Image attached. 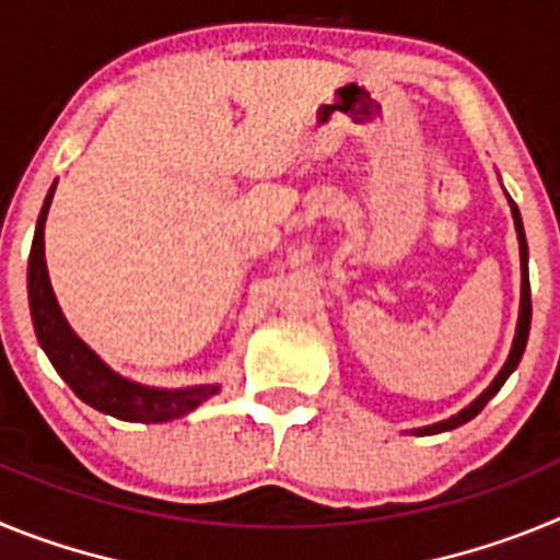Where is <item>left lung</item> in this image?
Listing matches in <instances>:
<instances>
[{"instance_id": "obj_1", "label": "left lung", "mask_w": 560, "mask_h": 560, "mask_svg": "<svg viewBox=\"0 0 560 560\" xmlns=\"http://www.w3.org/2000/svg\"><path fill=\"white\" fill-rule=\"evenodd\" d=\"M508 196V192H504ZM508 201H511V212H513V224H516V237H518V257H522V303H518V323H516V336H513V345H511V353H508V361L502 364V370L497 373V378L488 384V389L485 393H479L477 398L468 404L465 409H459L457 415H452V418L446 420H438V423H432V427H420V429H412V434H440V432H452V429L463 427V423H468L471 418H477L479 412H482V407L488 404V400L493 398V395L502 389V384L508 378H511L513 370L518 368V361H522L524 355V348H527V336H530V316H533V305H530V275H527V237H524V226H522V215H518V207L513 205V199L508 196Z\"/></svg>"}]
</instances>
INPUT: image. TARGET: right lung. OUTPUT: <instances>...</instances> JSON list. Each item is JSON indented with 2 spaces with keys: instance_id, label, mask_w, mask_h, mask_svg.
<instances>
[{
  "instance_id": "add662e5",
  "label": "right lung",
  "mask_w": 560,
  "mask_h": 560,
  "mask_svg": "<svg viewBox=\"0 0 560 560\" xmlns=\"http://www.w3.org/2000/svg\"><path fill=\"white\" fill-rule=\"evenodd\" d=\"M56 185L58 182H52L42 212H38L36 235H33V249H30L27 260V300L38 345L52 361L58 375L72 387V393L83 404L95 407L97 412L112 415L117 420H131V423H167V420L185 418L207 398L219 395L221 384H196V387L176 389L148 387L140 381L114 373L106 361L69 328L52 283H49L47 260H44V221H47Z\"/></svg>"
}]
</instances>
